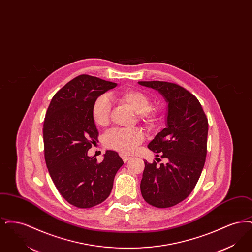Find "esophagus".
<instances>
[{
  "label": "esophagus",
  "mask_w": 252,
  "mask_h": 252,
  "mask_svg": "<svg viewBox=\"0 0 252 252\" xmlns=\"http://www.w3.org/2000/svg\"><path fill=\"white\" fill-rule=\"evenodd\" d=\"M121 157H122V158H123L124 162H126L128 159H130V158H131V157L127 156V155H121Z\"/></svg>",
  "instance_id": "esophagus-1"
}]
</instances>
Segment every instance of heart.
<instances>
[{
    "label": "heart",
    "instance_id": "b5f03b06",
    "mask_svg": "<svg viewBox=\"0 0 252 252\" xmlns=\"http://www.w3.org/2000/svg\"><path fill=\"white\" fill-rule=\"evenodd\" d=\"M114 98L119 104L131 109L138 114L140 123L152 128L158 122V114L150 107V99L147 94L135 89H128L119 93ZM111 107L106 96H100L94 102L92 108V116L98 126H107L110 122ZM144 141V134L139 129L123 130L111 129L103 137L104 144L114 150L123 153L134 152L138 145Z\"/></svg>",
    "mask_w": 252,
    "mask_h": 252
}]
</instances>
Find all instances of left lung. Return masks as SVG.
Listing matches in <instances>:
<instances>
[{
    "instance_id": "obj_1",
    "label": "left lung",
    "mask_w": 252,
    "mask_h": 252,
    "mask_svg": "<svg viewBox=\"0 0 252 252\" xmlns=\"http://www.w3.org/2000/svg\"><path fill=\"white\" fill-rule=\"evenodd\" d=\"M139 84L156 90L168 103L166 127L148 144L151 151L167 158V163L144 161L141 192L154 207H173L188 197L203 170L208 119L197 98L180 85L165 81Z\"/></svg>"
}]
</instances>
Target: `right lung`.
Masks as SVG:
<instances>
[{
    "label": "right lung",
    "mask_w": 252,
    "mask_h": 252,
    "mask_svg": "<svg viewBox=\"0 0 252 252\" xmlns=\"http://www.w3.org/2000/svg\"><path fill=\"white\" fill-rule=\"evenodd\" d=\"M117 84L81 74L54 95L44 124V157L50 177L62 197L77 208L105 201L124 164L117 152L107 150L104 159L88 156L99 135L92 116L96 99Z\"/></svg>",
    "instance_id": "1"
}]
</instances>
